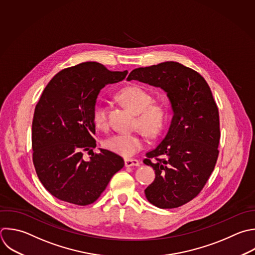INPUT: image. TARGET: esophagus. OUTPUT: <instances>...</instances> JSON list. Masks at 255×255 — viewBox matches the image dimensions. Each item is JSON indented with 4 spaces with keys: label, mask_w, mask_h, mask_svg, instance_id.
<instances>
[{
    "label": "esophagus",
    "mask_w": 255,
    "mask_h": 255,
    "mask_svg": "<svg viewBox=\"0 0 255 255\" xmlns=\"http://www.w3.org/2000/svg\"><path fill=\"white\" fill-rule=\"evenodd\" d=\"M140 162L137 160V159H130V158H126L125 159V165L127 167H129V166H139Z\"/></svg>",
    "instance_id": "34e87169"
}]
</instances>
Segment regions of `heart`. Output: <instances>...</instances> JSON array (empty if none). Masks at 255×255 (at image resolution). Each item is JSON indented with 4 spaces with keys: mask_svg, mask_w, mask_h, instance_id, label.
Masks as SVG:
<instances>
[{
    "mask_svg": "<svg viewBox=\"0 0 255 255\" xmlns=\"http://www.w3.org/2000/svg\"><path fill=\"white\" fill-rule=\"evenodd\" d=\"M119 100L136 115V125L148 136L157 135L168 119V108L164 103L152 102V95L138 86H128L118 94ZM95 125L104 128L108 125V109L97 102L92 112ZM104 146L123 156L129 157L144 147V140L138 133H117L104 140Z\"/></svg>",
    "mask_w": 255,
    "mask_h": 255,
    "instance_id": "b5f03b06",
    "label": "heart"
}]
</instances>
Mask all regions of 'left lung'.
<instances>
[{
	"instance_id": "obj_1",
	"label": "left lung",
	"mask_w": 255,
	"mask_h": 255,
	"mask_svg": "<svg viewBox=\"0 0 255 255\" xmlns=\"http://www.w3.org/2000/svg\"><path fill=\"white\" fill-rule=\"evenodd\" d=\"M135 80L162 89L173 117L161 141L145 153L143 162L155 172L145 190L147 200L159 208H175L204 187L218 157V108L206 81L176 62H164L130 72Z\"/></svg>"
}]
</instances>
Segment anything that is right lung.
Wrapping results in <instances>:
<instances>
[{
  "mask_svg": "<svg viewBox=\"0 0 255 255\" xmlns=\"http://www.w3.org/2000/svg\"><path fill=\"white\" fill-rule=\"evenodd\" d=\"M128 71L111 72L87 62L59 72L45 88L32 125L33 162L45 188L60 200L88 205L106 189L124 159L107 149L94 153L93 108L108 84L125 80ZM91 154L86 161L83 154Z\"/></svg>",
  "mask_w": 255,
  "mask_h": 255,
  "instance_id": "1",
  "label": "right lung"
}]
</instances>
